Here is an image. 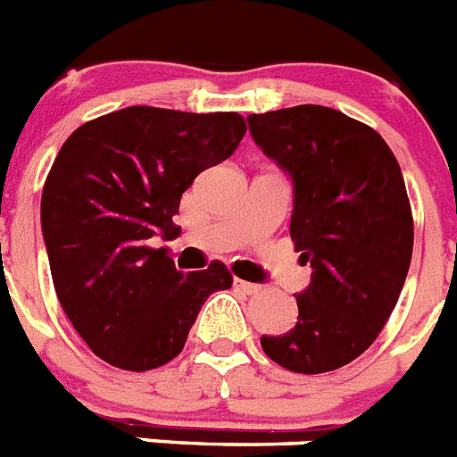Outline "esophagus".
<instances>
[{"label": "esophagus", "instance_id": "esophagus-1", "mask_svg": "<svg viewBox=\"0 0 457 457\" xmlns=\"http://www.w3.org/2000/svg\"><path fill=\"white\" fill-rule=\"evenodd\" d=\"M236 288H240V291H245L247 295L252 294H259L261 287L259 284H252V282H245V279H236Z\"/></svg>", "mask_w": 457, "mask_h": 457}]
</instances>
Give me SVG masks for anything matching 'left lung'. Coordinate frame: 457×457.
Returning <instances> with one entry per match:
<instances>
[{
  "label": "left lung",
  "instance_id": "left-lung-1",
  "mask_svg": "<svg viewBox=\"0 0 457 457\" xmlns=\"http://www.w3.org/2000/svg\"><path fill=\"white\" fill-rule=\"evenodd\" d=\"M247 120L256 145L294 180L291 240L312 266L294 330L263 335L261 346L291 372H330L377 340L407 279L414 217L403 170L372 127L335 108Z\"/></svg>",
  "mask_w": 457,
  "mask_h": 457
}]
</instances>
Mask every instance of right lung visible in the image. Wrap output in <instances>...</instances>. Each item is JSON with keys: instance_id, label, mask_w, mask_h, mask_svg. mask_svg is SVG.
<instances>
[{"instance_id": "1", "label": "right lung", "mask_w": 457, "mask_h": 457, "mask_svg": "<svg viewBox=\"0 0 457 457\" xmlns=\"http://www.w3.org/2000/svg\"><path fill=\"white\" fill-rule=\"evenodd\" d=\"M245 131L237 112L129 106L78 127L57 152L43 185V240L62 310L101 361L162 368L208 295L231 288L224 263L185 275L150 237L180 233L182 194L231 157Z\"/></svg>"}]
</instances>
